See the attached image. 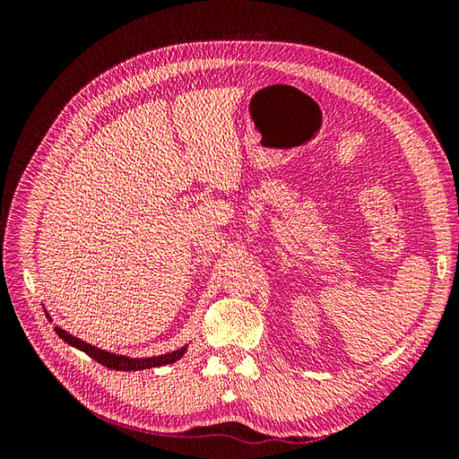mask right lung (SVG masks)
I'll return each mask as SVG.
<instances>
[{
	"label": "right lung",
	"instance_id": "1",
	"mask_svg": "<svg viewBox=\"0 0 459 459\" xmlns=\"http://www.w3.org/2000/svg\"><path fill=\"white\" fill-rule=\"evenodd\" d=\"M46 316H48L49 322H53L48 312H46ZM55 333H57V335L66 344H71V346H74V349L91 356L95 362H100V364H103L110 369H118V371H137V369H151V368L169 366V364L178 362V359L184 358V354L187 352V344H186V346H182V349H178V351L169 352V354L151 356V358H130V356H122V354H115V352H108V351H103V349H97V346L71 335V333L61 329L59 325H55Z\"/></svg>",
	"mask_w": 459,
	"mask_h": 459
}]
</instances>
